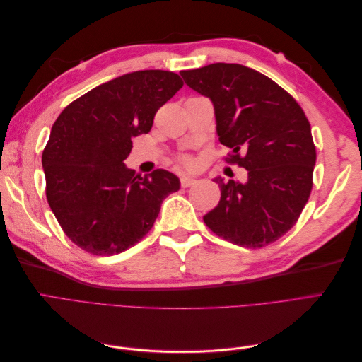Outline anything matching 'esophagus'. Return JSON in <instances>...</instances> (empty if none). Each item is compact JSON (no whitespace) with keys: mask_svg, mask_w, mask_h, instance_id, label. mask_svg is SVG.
<instances>
[{"mask_svg":"<svg viewBox=\"0 0 362 362\" xmlns=\"http://www.w3.org/2000/svg\"><path fill=\"white\" fill-rule=\"evenodd\" d=\"M196 182V180L194 178H190V177H181V187H190V185H193Z\"/></svg>","mask_w":362,"mask_h":362,"instance_id":"34e87169","label":"esophagus"}]
</instances>
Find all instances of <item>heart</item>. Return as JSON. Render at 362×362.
Returning a JSON list of instances; mask_svg holds the SVG:
<instances>
[{
  "mask_svg": "<svg viewBox=\"0 0 362 362\" xmlns=\"http://www.w3.org/2000/svg\"><path fill=\"white\" fill-rule=\"evenodd\" d=\"M180 161H181L182 164H185V166H192V164H193V161H192L189 157H181Z\"/></svg>",
  "mask_w": 362,
  "mask_h": 362,
  "instance_id": "heart-1",
  "label": "heart"
}]
</instances>
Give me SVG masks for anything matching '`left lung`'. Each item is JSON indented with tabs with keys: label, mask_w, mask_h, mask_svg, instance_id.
<instances>
[{
	"label": "left lung",
	"mask_w": 362,
	"mask_h": 362,
	"mask_svg": "<svg viewBox=\"0 0 362 362\" xmlns=\"http://www.w3.org/2000/svg\"><path fill=\"white\" fill-rule=\"evenodd\" d=\"M185 84L210 98L228 163L246 182L221 177V201L204 216L211 231L237 246L264 247L298 222L313 189L311 125L294 98L269 76L237 63L181 71Z\"/></svg>",
	"instance_id": "left-lung-1"
}]
</instances>
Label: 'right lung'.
<instances>
[{"mask_svg": "<svg viewBox=\"0 0 362 362\" xmlns=\"http://www.w3.org/2000/svg\"><path fill=\"white\" fill-rule=\"evenodd\" d=\"M178 74L136 71L71 103L42 152L47 199L72 242L110 257L134 246L154 225L161 202L180 190L164 169L145 177L125 166L134 137L148 134L161 105L182 87Z\"/></svg>", "mask_w": 362, "mask_h": 362, "instance_id": "right-lung-1", "label": "right lung"}]
</instances>
